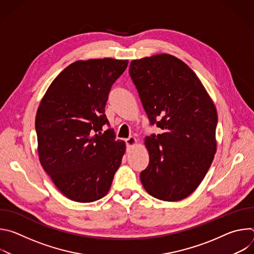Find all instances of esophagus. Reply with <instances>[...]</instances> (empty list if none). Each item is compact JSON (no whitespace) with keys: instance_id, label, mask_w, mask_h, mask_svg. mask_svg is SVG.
I'll return each instance as SVG.
<instances>
[{"instance_id":"1","label":"esophagus","mask_w":254,"mask_h":254,"mask_svg":"<svg viewBox=\"0 0 254 254\" xmlns=\"http://www.w3.org/2000/svg\"><path fill=\"white\" fill-rule=\"evenodd\" d=\"M137 142H138V140L134 136H129L128 138L126 139V143H127V148H131L133 146H136Z\"/></svg>"}]
</instances>
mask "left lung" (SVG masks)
I'll list each match as a JSON object with an SVG mask.
<instances>
[{
    "mask_svg": "<svg viewBox=\"0 0 254 254\" xmlns=\"http://www.w3.org/2000/svg\"><path fill=\"white\" fill-rule=\"evenodd\" d=\"M128 72L151 124L163 129L144 137L150 163L140 182L159 200H183L201 184L217 150L215 104L195 72L171 54L131 60Z\"/></svg>",
    "mask_w": 254,
    "mask_h": 254,
    "instance_id": "8db88e82",
    "label": "left lung"
}]
</instances>
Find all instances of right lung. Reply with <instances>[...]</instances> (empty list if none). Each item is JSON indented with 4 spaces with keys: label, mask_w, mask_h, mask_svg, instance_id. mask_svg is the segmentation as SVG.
<instances>
[{
    "label": "right lung",
    "mask_w": 254,
    "mask_h": 254,
    "mask_svg": "<svg viewBox=\"0 0 254 254\" xmlns=\"http://www.w3.org/2000/svg\"><path fill=\"white\" fill-rule=\"evenodd\" d=\"M128 60H78L56 76L36 114L38 156L56 188L68 199L90 203L111 189L126 153L104 108Z\"/></svg>",
    "instance_id": "right-lung-1"
}]
</instances>
